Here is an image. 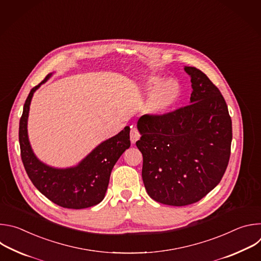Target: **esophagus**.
I'll list each match as a JSON object with an SVG mask.
<instances>
[{"mask_svg":"<svg viewBox=\"0 0 261 261\" xmlns=\"http://www.w3.org/2000/svg\"><path fill=\"white\" fill-rule=\"evenodd\" d=\"M140 137V134L138 132V130L135 127H131V131H130V139L132 143H135Z\"/></svg>","mask_w":261,"mask_h":261,"instance_id":"obj_1","label":"esophagus"}]
</instances>
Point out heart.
<instances>
[{"mask_svg":"<svg viewBox=\"0 0 261 261\" xmlns=\"http://www.w3.org/2000/svg\"><path fill=\"white\" fill-rule=\"evenodd\" d=\"M145 86L147 90H154L158 88L151 95L146 105L147 114L152 116H161L167 113L176 102L179 95L178 87L173 81L165 80L160 76L150 77Z\"/></svg>","mask_w":261,"mask_h":261,"instance_id":"1","label":"heart"}]
</instances>
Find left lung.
<instances>
[{
	"instance_id": "1",
	"label": "left lung",
	"mask_w": 261,
	"mask_h": 261,
	"mask_svg": "<svg viewBox=\"0 0 261 261\" xmlns=\"http://www.w3.org/2000/svg\"><path fill=\"white\" fill-rule=\"evenodd\" d=\"M190 104L161 116L144 115L136 141L142 180L157 202L182 206L199 201L220 182L230 157L231 118L219 89L195 67Z\"/></svg>"
}]
</instances>
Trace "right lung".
<instances>
[{
    "instance_id": "right-lung-1",
    "label": "right lung",
    "mask_w": 261,
    "mask_h": 261,
    "mask_svg": "<svg viewBox=\"0 0 261 261\" xmlns=\"http://www.w3.org/2000/svg\"><path fill=\"white\" fill-rule=\"evenodd\" d=\"M51 74L34 87L23 105L19 121L20 155L24 169L33 185L54 203L66 208H86L101 202L105 196L111 170L130 146V128L103 142L76 166L55 168L41 162L32 150L28 136V118L31 100L35 91Z\"/></svg>"
}]
</instances>
